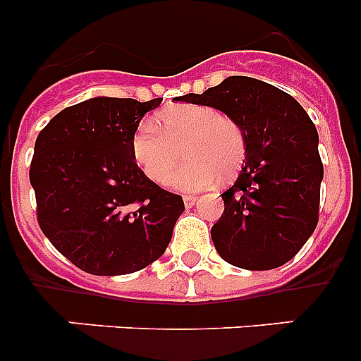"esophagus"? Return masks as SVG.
<instances>
[{
  "label": "esophagus",
  "instance_id": "esophagus-1",
  "mask_svg": "<svg viewBox=\"0 0 361 361\" xmlns=\"http://www.w3.org/2000/svg\"><path fill=\"white\" fill-rule=\"evenodd\" d=\"M197 200H199V197H195V195H184V206H186V208H191V206H195Z\"/></svg>",
  "mask_w": 361,
  "mask_h": 361
}]
</instances>
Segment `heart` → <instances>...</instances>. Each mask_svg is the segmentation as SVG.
<instances>
[{"mask_svg":"<svg viewBox=\"0 0 361 361\" xmlns=\"http://www.w3.org/2000/svg\"><path fill=\"white\" fill-rule=\"evenodd\" d=\"M188 162L171 178L180 191H200L240 170L245 157V133L235 119L204 104H178L161 111L157 119L137 126L132 152L137 164L153 183L164 184L180 160Z\"/></svg>","mask_w":361,"mask_h":361,"instance_id":"heart-1","label":"heart"}]
</instances>
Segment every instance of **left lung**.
Listing matches in <instances>:
<instances>
[{
	"instance_id": "obj_1",
	"label": "left lung",
	"mask_w": 361,
	"mask_h": 361,
	"mask_svg": "<svg viewBox=\"0 0 361 361\" xmlns=\"http://www.w3.org/2000/svg\"><path fill=\"white\" fill-rule=\"evenodd\" d=\"M178 99L224 111L245 133L244 166L222 193L224 213L212 228L215 250L250 271L289 262L317 228L324 178L318 132L304 108L276 86L244 75Z\"/></svg>"
}]
</instances>
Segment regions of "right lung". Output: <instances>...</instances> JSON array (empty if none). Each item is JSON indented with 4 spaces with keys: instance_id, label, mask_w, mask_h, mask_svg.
I'll use <instances>...</instances> for the list:
<instances>
[{
    "instance_id": "1",
    "label": "right lung",
    "mask_w": 361,
    "mask_h": 361,
    "mask_svg": "<svg viewBox=\"0 0 361 361\" xmlns=\"http://www.w3.org/2000/svg\"><path fill=\"white\" fill-rule=\"evenodd\" d=\"M161 101L88 99L37 135L30 162L37 224L90 275H130L155 262L183 215V197L149 180L132 152L142 116Z\"/></svg>"
}]
</instances>
